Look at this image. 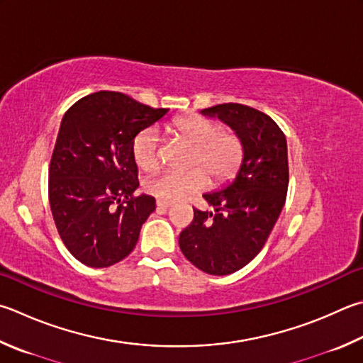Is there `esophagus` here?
<instances>
[{
	"label": "esophagus",
	"mask_w": 363,
	"mask_h": 363,
	"mask_svg": "<svg viewBox=\"0 0 363 363\" xmlns=\"http://www.w3.org/2000/svg\"><path fill=\"white\" fill-rule=\"evenodd\" d=\"M171 206V201L168 200H157V208L162 211H167Z\"/></svg>",
	"instance_id": "1"
}]
</instances>
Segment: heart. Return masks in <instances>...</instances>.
I'll return each instance as SVG.
<instances>
[{
  "label": "heart",
  "mask_w": 363,
  "mask_h": 363,
  "mask_svg": "<svg viewBox=\"0 0 363 363\" xmlns=\"http://www.w3.org/2000/svg\"><path fill=\"white\" fill-rule=\"evenodd\" d=\"M173 131L194 146L189 171H164L144 184L150 195L160 200H182L213 184H225L233 179L245 159V143L232 128H222L219 122L200 116L179 117L173 122ZM135 163L146 173L160 167V138L154 128H144L131 141Z\"/></svg>",
  "instance_id": "b5f03b06"
}]
</instances>
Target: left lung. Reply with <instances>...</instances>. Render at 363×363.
Wrapping results in <instances>:
<instances>
[{
	"label": "left lung",
	"mask_w": 363,
	"mask_h": 363,
	"mask_svg": "<svg viewBox=\"0 0 363 363\" xmlns=\"http://www.w3.org/2000/svg\"><path fill=\"white\" fill-rule=\"evenodd\" d=\"M238 131L245 159L235 181L203 195L214 214L194 209V220L179 235L186 259L208 274L238 272L265 246L286 203L289 187L287 141L272 117L240 103L201 111Z\"/></svg>",
	"instance_id": "left-lung-1"
}]
</instances>
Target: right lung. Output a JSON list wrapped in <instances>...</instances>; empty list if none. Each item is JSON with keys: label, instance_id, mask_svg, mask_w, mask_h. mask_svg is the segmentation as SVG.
<instances>
[{"label": "right lung", "instance_id": "right-lung-1", "mask_svg": "<svg viewBox=\"0 0 363 363\" xmlns=\"http://www.w3.org/2000/svg\"><path fill=\"white\" fill-rule=\"evenodd\" d=\"M167 113L108 90L65 113L49 164V203L63 245L84 265L111 267L135 249L155 199L135 195L131 141Z\"/></svg>", "mask_w": 363, "mask_h": 363}]
</instances>
